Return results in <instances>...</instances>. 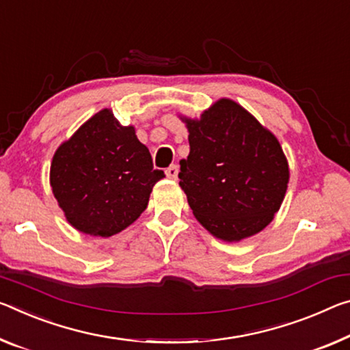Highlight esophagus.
I'll return each mask as SVG.
<instances>
[{
    "instance_id": "esophagus-1",
    "label": "esophagus",
    "mask_w": 350,
    "mask_h": 350,
    "mask_svg": "<svg viewBox=\"0 0 350 350\" xmlns=\"http://www.w3.org/2000/svg\"><path fill=\"white\" fill-rule=\"evenodd\" d=\"M166 176L170 177V179H177V174H179V166L177 165H171V166H168V168H166Z\"/></svg>"
}]
</instances>
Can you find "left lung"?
Returning <instances> with one entry per match:
<instances>
[{
  "mask_svg": "<svg viewBox=\"0 0 350 350\" xmlns=\"http://www.w3.org/2000/svg\"><path fill=\"white\" fill-rule=\"evenodd\" d=\"M190 154L179 185L210 234L240 241L263 230L284 201L290 171L277 138L241 105L219 99L185 120Z\"/></svg>",
  "mask_w": 350,
  "mask_h": 350,
  "instance_id": "obj_1",
  "label": "left lung"
}]
</instances>
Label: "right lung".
Segmentation results:
<instances>
[{
  "label": "right lung",
  "instance_id": "obj_1",
  "mask_svg": "<svg viewBox=\"0 0 350 350\" xmlns=\"http://www.w3.org/2000/svg\"><path fill=\"white\" fill-rule=\"evenodd\" d=\"M54 198L68 223L95 237H112L148 207L155 182L163 179L132 126H121L104 109L60 145L51 163Z\"/></svg>",
  "mask_w": 350,
  "mask_h": 350
}]
</instances>
